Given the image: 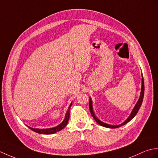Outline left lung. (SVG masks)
Returning <instances> with one entry per match:
<instances>
[{
    "instance_id": "8db88e82",
    "label": "left lung",
    "mask_w": 158,
    "mask_h": 158,
    "mask_svg": "<svg viewBox=\"0 0 158 158\" xmlns=\"http://www.w3.org/2000/svg\"><path fill=\"white\" fill-rule=\"evenodd\" d=\"M142 76H143V74H142ZM144 92H145V85H144V80H143V78H142V88H141V92H140V98L138 100V102H137L136 105H135V108L132 110V113H131L130 115L129 116L128 118H127L125 122L123 123H122V124H120V125H117V126H111V125H109V124L104 123L101 121H100L97 117L94 115V113L93 111V109H92V100L91 98H89V110H90V113H91L92 115L93 116L94 119L96 121V122L98 123L99 125L104 126V127H109V128H117V127H119L120 126L125 125L126 123H128L131 119H132L134 117H135V115L138 113L139 110L140 109V107L142 105V102H143V97H144Z\"/></svg>"
}]
</instances>
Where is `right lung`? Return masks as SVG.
Returning a JSON list of instances; mask_svg holds the SVG:
<instances>
[{
	"instance_id": "1",
	"label": "right lung",
	"mask_w": 158,
	"mask_h": 158,
	"mask_svg": "<svg viewBox=\"0 0 158 158\" xmlns=\"http://www.w3.org/2000/svg\"><path fill=\"white\" fill-rule=\"evenodd\" d=\"M71 105H72V103L70 104V106H69V109L66 112L64 119L62 123H60V125H58V126L52 127V128H48V129H35V128H32V127H31L29 126H28V127L32 131H34V132H35L36 133H39V134H43V135H52V134H54L57 132H58V131L62 130L64 127L66 126L67 123H68V122H69V116H70V108Z\"/></svg>"
}]
</instances>
